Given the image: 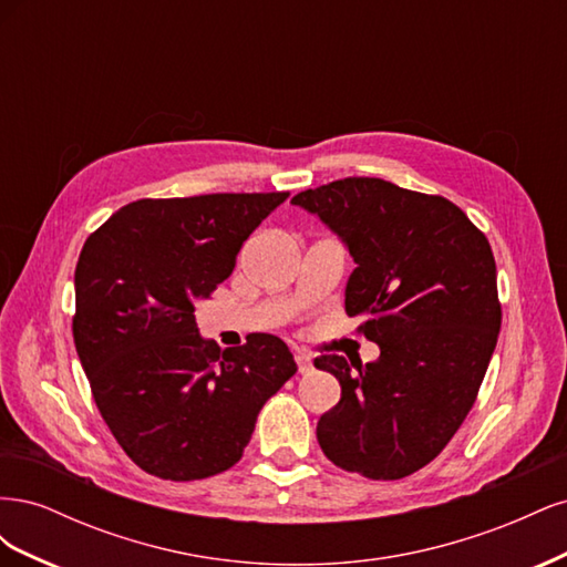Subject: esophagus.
Returning <instances> with one entry per match:
<instances>
[{"mask_svg": "<svg viewBox=\"0 0 567 567\" xmlns=\"http://www.w3.org/2000/svg\"><path fill=\"white\" fill-rule=\"evenodd\" d=\"M296 362H298V371L300 373H310L315 369L312 357L307 354V352H296Z\"/></svg>", "mask_w": 567, "mask_h": 567, "instance_id": "obj_1", "label": "esophagus"}]
</instances>
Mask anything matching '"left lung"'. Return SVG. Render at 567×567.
<instances>
[{
    "label": "left lung",
    "instance_id": "obj_1",
    "mask_svg": "<svg viewBox=\"0 0 567 567\" xmlns=\"http://www.w3.org/2000/svg\"><path fill=\"white\" fill-rule=\"evenodd\" d=\"M354 260L346 312L381 357L367 367L321 354L340 402L317 423L321 452L371 480L431 463L471 411L502 329L496 265L461 208L375 177H348L293 196Z\"/></svg>",
    "mask_w": 567,
    "mask_h": 567
}]
</instances>
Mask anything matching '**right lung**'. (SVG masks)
Segmentation results:
<instances>
[{
    "label": "right lung",
    "instance_id": "right-lung-1",
    "mask_svg": "<svg viewBox=\"0 0 567 567\" xmlns=\"http://www.w3.org/2000/svg\"><path fill=\"white\" fill-rule=\"evenodd\" d=\"M286 198H142L84 241L75 350L113 437L151 475L186 483L231 468L265 402L298 371L281 338L252 333L221 350L194 317Z\"/></svg>",
    "mask_w": 567,
    "mask_h": 567
}]
</instances>
